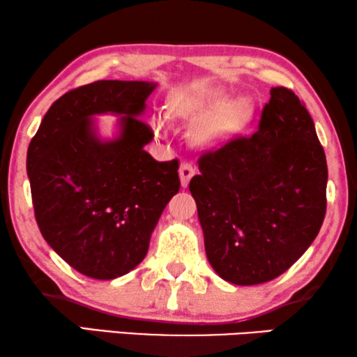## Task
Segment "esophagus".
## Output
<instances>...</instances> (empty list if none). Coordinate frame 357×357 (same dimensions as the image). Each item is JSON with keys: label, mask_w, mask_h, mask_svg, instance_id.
<instances>
[{"label": "esophagus", "mask_w": 357, "mask_h": 357, "mask_svg": "<svg viewBox=\"0 0 357 357\" xmlns=\"http://www.w3.org/2000/svg\"><path fill=\"white\" fill-rule=\"evenodd\" d=\"M178 174H180V183H182V187L185 188V187H188L190 180H192V177L195 175V167L192 164L183 162L182 165H180Z\"/></svg>", "instance_id": "34e87169"}]
</instances>
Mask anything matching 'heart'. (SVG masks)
I'll return each instance as SVG.
<instances>
[{
    "label": "heart",
    "instance_id": "b5f03b06",
    "mask_svg": "<svg viewBox=\"0 0 357 357\" xmlns=\"http://www.w3.org/2000/svg\"><path fill=\"white\" fill-rule=\"evenodd\" d=\"M224 104L226 99L221 96L197 100L185 94H175L169 102V115L187 121L198 120L192 131L195 144L202 148H216L229 136H232V133H236L248 114V104L245 100H234L222 107ZM151 128L158 138H162L167 133V123L162 116H154L151 120Z\"/></svg>",
    "mask_w": 357,
    "mask_h": 357
}]
</instances>
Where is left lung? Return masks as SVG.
Instances as JSON below:
<instances>
[{
	"label": "left lung",
	"instance_id": "left-lung-1",
	"mask_svg": "<svg viewBox=\"0 0 357 357\" xmlns=\"http://www.w3.org/2000/svg\"><path fill=\"white\" fill-rule=\"evenodd\" d=\"M258 130L198 159L190 180L214 271L238 286L282 275L310 247L326 211L325 151L294 92L273 87Z\"/></svg>",
	"mask_w": 357,
	"mask_h": 357
}]
</instances>
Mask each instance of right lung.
I'll return each instance as SVG.
<instances>
[{"label":"right lung","mask_w":357,"mask_h":357,"mask_svg":"<svg viewBox=\"0 0 357 357\" xmlns=\"http://www.w3.org/2000/svg\"><path fill=\"white\" fill-rule=\"evenodd\" d=\"M148 81H96L61 96L27 149L36 221L48 245L82 275L115 280L143 261L151 234L180 190L178 160L158 162L139 120L155 89ZM119 114L102 140L96 114Z\"/></svg>","instance_id":"right-lung-1"}]
</instances>
